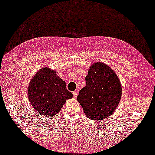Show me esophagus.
Returning a JSON list of instances; mask_svg holds the SVG:
<instances>
[{
    "label": "esophagus",
    "mask_w": 155,
    "mask_h": 155,
    "mask_svg": "<svg viewBox=\"0 0 155 155\" xmlns=\"http://www.w3.org/2000/svg\"><path fill=\"white\" fill-rule=\"evenodd\" d=\"M78 92L77 91H74V92H73L74 97V98H76L77 96H78Z\"/></svg>",
    "instance_id": "34e87169"
}]
</instances>
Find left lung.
Here are the masks:
<instances>
[{"label":"left lung","instance_id":"8db88e82","mask_svg":"<svg viewBox=\"0 0 155 155\" xmlns=\"http://www.w3.org/2000/svg\"><path fill=\"white\" fill-rule=\"evenodd\" d=\"M85 81V87L77 97L85 114L93 120L108 118L121 99L122 87L118 76L107 64L96 62L90 67Z\"/></svg>","mask_w":155,"mask_h":155}]
</instances>
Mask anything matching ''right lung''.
Segmentation results:
<instances>
[{"mask_svg":"<svg viewBox=\"0 0 155 155\" xmlns=\"http://www.w3.org/2000/svg\"><path fill=\"white\" fill-rule=\"evenodd\" d=\"M72 93L67 90L66 83L48 68L40 70L30 81L28 98L35 111L43 117H53L60 112Z\"/></svg>","mask_w":155,"mask_h":155,"instance_id":"right-lung-1","label":"right lung"}]
</instances>
